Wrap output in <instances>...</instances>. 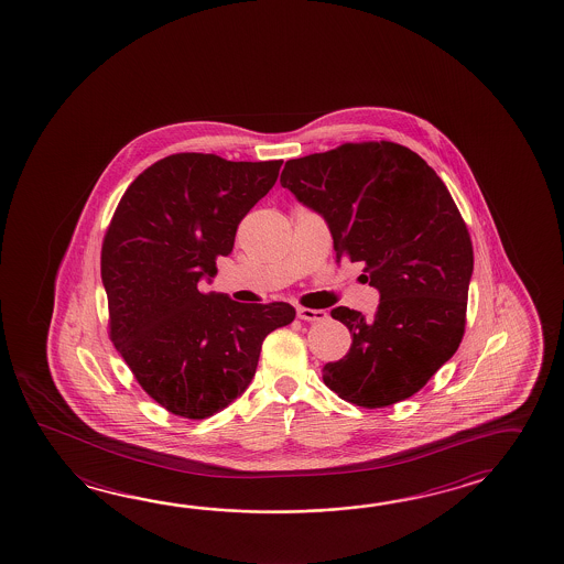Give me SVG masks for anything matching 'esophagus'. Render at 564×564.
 Here are the masks:
<instances>
[{
  "label": "esophagus",
  "instance_id": "34e87169",
  "mask_svg": "<svg viewBox=\"0 0 564 564\" xmlns=\"http://www.w3.org/2000/svg\"><path fill=\"white\" fill-rule=\"evenodd\" d=\"M299 318L306 322L326 321L328 314L326 310L299 308Z\"/></svg>",
  "mask_w": 564,
  "mask_h": 564
}]
</instances>
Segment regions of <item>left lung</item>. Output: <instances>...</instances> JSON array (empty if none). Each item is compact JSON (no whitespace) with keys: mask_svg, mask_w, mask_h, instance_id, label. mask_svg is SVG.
I'll return each mask as SVG.
<instances>
[{"mask_svg":"<svg viewBox=\"0 0 564 564\" xmlns=\"http://www.w3.org/2000/svg\"><path fill=\"white\" fill-rule=\"evenodd\" d=\"M280 184L328 224L336 262H362V280L380 294L372 318L332 310L352 346L322 368L326 387L365 409L416 394L463 340L475 256L451 192L392 142L290 160Z\"/></svg>","mask_w":564,"mask_h":564,"instance_id":"8db88e82","label":"left lung"}]
</instances>
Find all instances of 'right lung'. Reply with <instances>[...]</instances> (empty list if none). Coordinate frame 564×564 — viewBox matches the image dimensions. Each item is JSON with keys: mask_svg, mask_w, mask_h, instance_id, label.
Masks as SVG:
<instances>
[{"mask_svg": "<svg viewBox=\"0 0 564 564\" xmlns=\"http://www.w3.org/2000/svg\"><path fill=\"white\" fill-rule=\"evenodd\" d=\"M280 166L167 155L133 180L111 218L101 246L111 343L172 414L206 419L242 397L265 336L296 316L286 302L242 304L199 290Z\"/></svg>", "mask_w": 564, "mask_h": 564, "instance_id": "add662e5", "label": "right lung"}]
</instances>
